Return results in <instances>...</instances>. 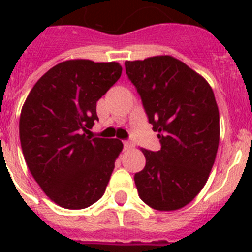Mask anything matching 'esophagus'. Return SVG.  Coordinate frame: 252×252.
<instances>
[{
	"instance_id": "obj_1",
	"label": "esophagus",
	"mask_w": 252,
	"mask_h": 252,
	"mask_svg": "<svg viewBox=\"0 0 252 252\" xmlns=\"http://www.w3.org/2000/svg\"><path fill=\"white\" fill-rule=\"evenodd\" d=\"M124 146H125V150H131L135 145H133L132 141H125Z\"/></svg>"
}]
</instances>
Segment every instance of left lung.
Instances as JSON below:
<instances>
[{
  "instance_id": "obj_1",
  "label": "left lung",
  "mask_w": 252,
  "mask_h": 252,
  "mask_svg": "<svg viewBox=\"0 0 252 252\" xmlns=\"http://www.w3.org/2000/svg\"><path fill=\"white\" fill-rule=\"evenodd\" d=\"M161 149H141L146 165L135 174L139 197L157 211H177L206 186L220 144V112L208 82L171 55L126 60Z\"/></svg>"
}]
</instances>
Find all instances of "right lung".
<instances>
[{
	"label": "right lung",
	"instance_id": "add662e5",
	"mask_svg": "<svg viewBox=\"0 0 252 252\" xmlns=\"http://www.w3.org/2000/svg\"><path fill=\"white\" fill-rule=\"evenodd\" d=\"M116 62L65 60L40 78L20 115L28 168L58 206L83 209L103 195L124 149L119 139L87 136L98 120L97 101L119 81Z\"/></svg>",
	"mask_w": 252,
	"mask_h": 252
}]
</instances>
